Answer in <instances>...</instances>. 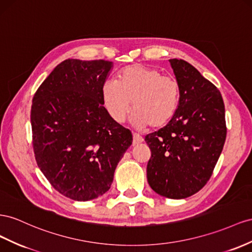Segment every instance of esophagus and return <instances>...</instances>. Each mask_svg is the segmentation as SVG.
Segmentation results:
<instances>
[{
	"mask_svg": "<svg viewBox=\"0 0 252 252\" xmlns=\"http://www.w3.org/2000/svg\"><path fill=\"white\" fill-rule=\"evenodd\" d=\"M143 142V138L142 135H140L139 133L137 132H133V144H139V143H142Z\"/></svg>",
	"mask_w": 252,
	"mask_h": 252,
	"instance_id": "obj_1",
	"label": "esophagus"
}]
</instances>
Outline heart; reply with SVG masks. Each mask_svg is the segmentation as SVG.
Returning <instances> with one entry per match:
<instances>
[{"label":"heart","mask_w":252,"mask_h":252,"mask_svg":"<svg viewBox=\"0 0 252 252\" xmlns=\"http://www.w3.org/2000/svg\"><path fill=\"white\" fill-rule=\"evenodd\" d=\"M179 98L180 86L175 77L138 64L122 70L118 81L107 79L101 86V100L109 117L123 123L133 101L132 120L139 127L165 126L174 118Z\"/></svg>","instance_id":"1"}]
</instances>
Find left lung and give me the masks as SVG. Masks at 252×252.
I'll list each match as a JSON object with an SVG mask.
<instances>
[{"label":"left lung","mask_w":252,"mask_h":252,"mask_svg":"<svg viewBox=\"0 0 252 252\" xmlns=\"http://www.w3.org/2000/svg\"><path fill=\"white\" fill-rule=\"evenodd\" d=\"M180 86L174 118L145 135L147 181L156 193L187 198L207 185L226 141L225 105L217 88L182 59H169Z\"/></svg>","instance_id":"obj_1"}]
</instances>
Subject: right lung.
I'll use <instances>...</instances> for the list:
<instances>
[{"mask_svg":"<svg viewBox=\"0 0 252 252\" xmlns=\"http://www.w3.org/2000/svg\"><path fill=\"white\" fill-rule=\"evenodd\" d=\"M111 67V61L103 59H66L32 97L36 162L51 186L73 200L106 193L132 143L131 131L114 122L103 106L101 86Z\"/></svg>","mask_w":252,"mask_h":252,"instance_id":"add662e5","label":"right lung"}]
</instances>
